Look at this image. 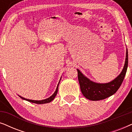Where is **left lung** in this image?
<instances>
[{"label": "left lung", "mask_w": 132, "mask_h": 132, "mask_svg": "<svg viewBox=\"0 0 132 132\" xmlns=\"http://www.w3.org/2000/svg\"><path fill=\"white\" fill-rule=\"evenodd\" d=\"M128 66V51L126 52L125 64L121 73L117 78L107 84H97L89 80L85 77L77 69L78 80L81 91L86 98L90 100L97 101L103 100L116 93L120 88L125 77Z\"/></svg>", "instance_id": "1"}]
</instances>
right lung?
<instances>
[{
	"label": "right lung",
	"instance_id": "1",
	"mask_svg": "<svg viewBox=\"0 0 132 132\" xmlns=\"http://www.w3.org/2000/svg\"><path fill=\"white\" fill-rule=\"evenodd\" d=\"M59 84L57 85V88H56V91L55 93L53 95H52V96H50L49 98H46V99H44V100H29V99H26V98H23V97H21V96H19L20 98H21L23 100H27L28 101V102H31V103H36V104H44V103H50V102H52V100H53L54 98H55L56 95L57 93V91H58V86H59Z\"/></svg>",
	"mask_w": 132,
	"mask_h": 132
}]
</instances>
